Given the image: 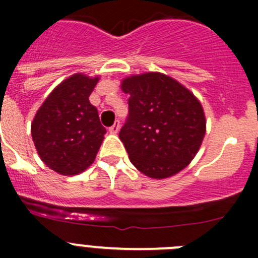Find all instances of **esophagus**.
<instances>
[{
	"label": "esophagus",
	"instance_id": "obj_1",
	"mask_svg": "<svg viewBox=\"0 0 258 258\" xmlns=\"http://www.w3.org/2000/svg\"><path fill=\"white\" fill-rule=\"evenodd\" d=\"M119 129H120V121L119 120H116V121H115L114 124L109 127V132L111 134H116L117 132H119Z\"/></svg>",
	"mask_w": 258,
	"mask_h": 258
}]
</instances>
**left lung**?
I'll use <instances>...</instances> for the list:
<instances>
[{
    "instance_id": "left-lung-1",
    "label": "left lung",
    "mask_w": 258,
    "mask_h": 258,
    "mask_svg": "<svg viewBox=\"0 0 258 258\" xmlns=\"http://www.w3.org/2000/svg\"><path fill=\"white\" fill-rule=\"evenodd\" d=\"M121 90L131 97L119 138L134 167L157 180L183 170L205 136L200 101L185 86L158 72L124 78Z\"/></svg>"
}]
</instances>
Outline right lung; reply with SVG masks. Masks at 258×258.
<instances>
[{"label":"right lung","mask_w":258,"mask_h":258,"mask_svg":"<svg viewBox=\"0 0 258 258\" xmlns=\"http://www.w3.org/2000/svg\"><path fill=\"white\" fill-rule=\"evenodd\" d=\"M99 77L76 73L50 92L31 124L41 161L64 176L78 175L96 158L106 129L88 96Z\"/></svg>","instance_id":"1"}]
</instances>
